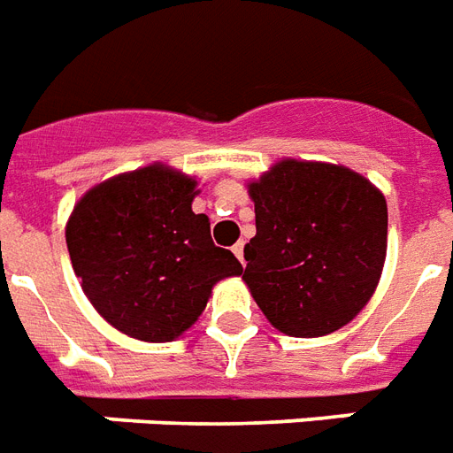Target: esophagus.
Wrapping results in <instances>:
<instances>
[{
	"instance_id": "34e87169",
	"label": "esophagus",
	"mask_w": 453,
	"mask_h": 453,
	"mask_svg": "<svg viewBox=\"0 0 453 453\" xmlns=\"http://www.w3.org/2000/svg\"><path fill=\"white\" fill-rule=\"evenodd\" d=\"M233 254H235L237 259H240L244 264V244L242 242H237L235 247H233Z\"/></svg>"
}]
</instances>
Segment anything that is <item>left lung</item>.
I'll list each match as a JSON object with an SVG mask.
<instances>
[{"mask_svg":"<svg viewBox=\"0 0 453 453\" xmlns=\"http://www.w3.org/2000/svg\"><path fill=\"white\" fill-rule=\"evenodd\" d=\"M257 235L242 280L280 334L317 338L353 321L387 259V199L346 165L283 158L247 184Z\"/></svg>","mask_w":453,"mask_h":453,"instance_id":"left-lung-1","label":"left lung"}]
</instances>
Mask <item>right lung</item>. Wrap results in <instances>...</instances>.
Segmentation results:
<instances>
[{"label": "right lung", "mask_w": 453, "mask_h": 453, "mask_svg": "<svg viewBox=\"0 0 453 453\" xmlns=\"http://www.w3.org/2000/svg\"><path fill=\"white\" fill-rule=\"evenodd\" d=\"M196 180L163 163L90 187L66 220L73 273L100 317L127 336L167 343L206 310L218 280L242 273L194 213Z\"/></svg>", "instance_id": "obj_1"}]
</instances>
